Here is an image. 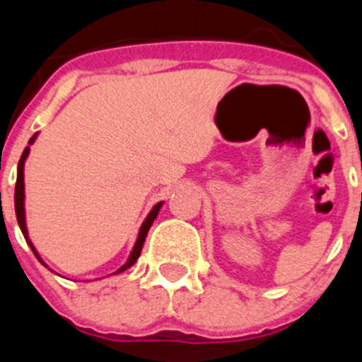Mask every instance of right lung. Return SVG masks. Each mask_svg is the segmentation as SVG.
I'll use <instances>...</instances> for the list:
<instances>
[{"mask_svg": "<svg viewBox=\"0 0 362 362\" xmlns=\"http://www.w3.org/2000/svg\"><path fill=\"white\" fill-rule=\"evenodd\" d=\"M36 136H38V133H35V136H33L31 140H29V145H31L33 141H35V138H36ZM28 154H29V147H25V148H24V152H23V156H21V159H19V166H17V182H16V215H17V222H19V226H21V231H23V235H24L25 242H28V245L31 247L33 254H35L36 257H38V261L42 262L43 266H47L45 262H43L42 259H40L38 252H36L35 247H33L31 240H29V236H28V228H25V214H24V163H25V158H28ZM160 204H163V203H158V204H156V206L152 208V210H151V214L147 215V218H145V222H144V224H141L140 233H138V240H136V243H134L133 252H131L129 259H127L126 264L120 266V268L117 269L115 273H122L124 269L131 268V266H133L134 262H136V259L140 257L141 249H144L145 238H147V233H148V229H151L152 222H154V221H156V217H158Z\"/></svg>", "mask_w": 362, "mask_h": 362, "instance_id": "right-lung-1", "label": "right lung"}]
</instances>
